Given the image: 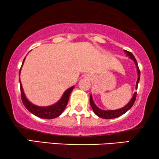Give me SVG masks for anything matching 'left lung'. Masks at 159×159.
Segmentation results:
<instances>
[{
	"mask_svg": "<svg viewBox=\"0 0 159 159\" xmlns=\"http://www.w3.org/2000/svg\"><path fill=\"white\" fill-rule=\"evenodd\" d=\"M125 51V53H127V55L129 56V57L134 61L137 66V69H138V80H137V83H136V88H137L138 85V82L140 81V69H139L138 62H137V60L135 59V58H134L133 54H132L131 52L127 51ZM136 96H137V92L134 93L133 97H132L131 101L129 102V103H128L127 105H126L125 107L121 108L120 109H118V110L105 111V110L100 109V108H98L96 106H95V104L93 101L92 96H91V95L90 98V106L93 108V111H94L95 114H96L98 116L101 117V118H103V119H114V118H116V117L121 116V115H123L124 114H125L128 110H129L130 108H132V106H133L134 101H135L136 100Z\"/></svg>",
	"mask_w": 159,
	"mask_h": 159,
	"instance_id": "1",
	"label": "left lung"
}]
</instances>
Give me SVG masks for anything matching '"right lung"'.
<instances>
[{
  "mask_svg": "<svg viewBox=\"0 0 159 159\" xmlns=\"http://www.w3.org/2000/svg\"><path fill=\"white\" fill-rule=\"evenodd\" d=\"M25 59L23 61V63L25 61ZM21 66H22V65H21ZM19 74H20V71H19ZM19 82H20L21 101H22V103L24 105H25L26 108H27L30 112H31L32 114L35 115L36 116L40 117V118L48 119L56 118V117L59 116L60 115L62 114L64 110L65 109V108H66L67 103H68L70 93L74 89L73 86L65 91V93H64V95H63V96L61 97L60 101L54 104V105L48 106V107H40V106H36L33 105V104H32L27 98H26L25 95V93H24L22 89V86H21L20 79H19Z\"/></svg>",
  "mask_w": 159,
  "mask_h": 159,
  "instance_id": "right-lung-1",
  "label": "right lung"
}]
</instances>
